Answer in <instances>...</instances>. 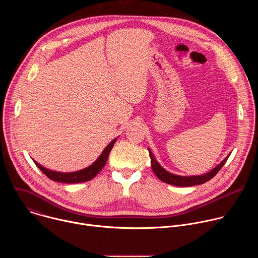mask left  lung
Listing matches in <instances>:
<instances>
[{
	"label": "left lung",
	"instance_id": "obj_1",
	"mask_svg": "<svg viewBox=\"0 0 258 258\" xmlns=\"http://www.w3.org/2000/svg\"><path fill=\"white\" fill-rule=\"evenodd\" d=\"M148 151H149V155H150V158H151V167H152V170L154 171V173L156 174V176L160 180H162L166 183H169V185L177 186V187H192V186H196V185H201V183H204V182L208 181L220 170V168L224 166V164L226 163V161L229 158V156H227L217 166H215L212 170H210L209 172H207L205 174L181 176V175L172 174V173L168 172L167 170H165L157 162V160L155 159V157L153 156V154H152V152L150 151L149 148H148Z\"/></svg>",
	"mask_w": 258,
	"mask_h": 258
}]
</instances>
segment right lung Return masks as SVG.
<instances>
[{
  "mask_svg": "<svg viewBox=\"0 0 258 258\" xmlns=\"http://www.w3.org/2000/svg\"><path fill=\"white\" fill-rule=\"evenodd\" d=\"M115 142H116V139H114L111 143H110L104 149V151L101 153L99 158L92 165H90L89 167H87L85 169L79 170V171H73V172L53 171V170H50V169L42 166L38 162H35V161H33V162L52 180L64 182V183H77V182L88 181V180H91L92 178H94L99 173V171L104 167V165L107 161V158L109 156V153L113 148V145Z\"/></svg>",
  "mask_w": 258,
  "mask_h": 258,
  "instance_id": "add662e5",
  "label": "right lung"
}]
</instances>
